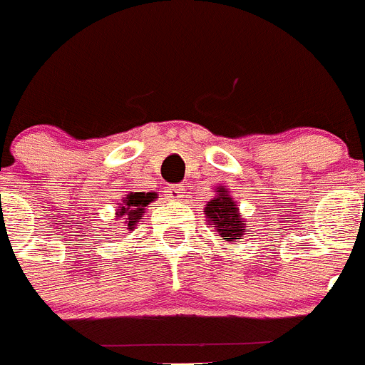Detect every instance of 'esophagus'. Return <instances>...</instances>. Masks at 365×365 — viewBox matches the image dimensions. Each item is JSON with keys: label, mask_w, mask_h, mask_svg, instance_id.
<instances>
[{"label": "esophagus", "mask_w": 365, "mask_h": 365, "mask_svg": "<svg viewBox=\"0 0 365 365\" xmlns=\"http://www.w3.org/2000/svg\"><path fill=\"white\" fill-rule=\"evenodd\" d=\"M182 193H185V188L180 185H173V186H168V195L172 199H180L182 197Z\"/></svg>", "instance_id": "obj_1"}]
</instances>
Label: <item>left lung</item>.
<instances>
[{"label":"left lung","mask_w":365,"mask_h":365,"mask_svg":"<svg viewBox=\"0 0 365 365\" xmlns=\"http://www.w3.org/2000/svg\"><path fill=\"white\" fill-rule=\"evenodd\" d=\"M205 217L208 225H214V232L227 241L241 240L248 232L247 221L240 217V208L222 186H219L217 197L205 206Z\"/></svg>","instance_id":"left-lung-1"}]
</instances>
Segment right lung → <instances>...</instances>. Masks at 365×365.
Listing matches in <instances>:
<instances>
[{
	"label": "right lung",
	"instance_id": "obj_1",
	"mask_svg": "<svg viewBox=\"0 0 365 365\" xmlns=\"http://www.w3.org/2000/svg\"><path fill=\"white\" fill-rule=\"evenodd\" d=\"M155 199V193H146V192H130L128 197L122 201V206L117 212V222H115V228L113 230L117 232H128L133 230L135 225L138 222V219L144 215V208L148 206V202H151Z\"/></svg>",
	"mask_w": 365,
	"mask_h": 365
}]
</instances>
